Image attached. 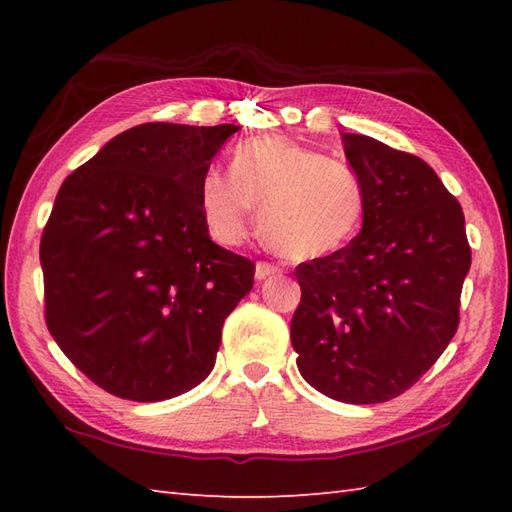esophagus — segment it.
Wrapping results in <instances>:
<instances>
[{"instance_id": "1", "label": "esophagus", "mask_w": 512, "mask_h": 512, "mask_svg": "<svg viewBox=\"0 0 512 512\" xmlns=\"http://www.w3.org/2000/svg\"><path fill=\"white\" fill-rule=\"evenodd\" d=\"M277 273H279V268L273 266V264H268V262H257V266H255V279L257 281H264V279L273 277Z\"/></svg>"}]
</instances>
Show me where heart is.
<instances>
[{"label": "heart", "mask_w": 512, "mask_h": 512, "mask_svg": "<svg viewBox=\"0 0 512 512\" xmlns=\"http://www.w3.org/2000/svg\"><path fill=\"white\" fill-rule=\"evenodd\" d=\"M259 209V231L279 255L310 262L339 253L361 231L365 189L358 173L286 136L237 145L231 171L204 169L200 209L211 235L242 244Z\"/></svg>", "instance_id": "heart-1"}]
</instances>
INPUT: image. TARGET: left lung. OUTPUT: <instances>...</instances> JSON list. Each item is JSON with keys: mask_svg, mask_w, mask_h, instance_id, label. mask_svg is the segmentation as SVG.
<instances>
[{"mask_svg": "<svg viewBox=\"0 0 512 512\" xmlns=\"http://www.w3.org/2000/svg\"><path fill=\"white\" fill-rule=\"evenodd\" d=\"M365 189L363 228L339 253L297 266V367L350 405L400 396L447 350L471 268L460 202L422 158L341 134Z\"/></svg>", "mask_w": 512, "mask_h": 512, "instance_id": "8db88e82", "label": "left lung"}]
</instances>
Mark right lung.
Here are the masks:
<instances>
[{"label": "right lung", "mask_w": 512, "mask_h": 512, "mask_svg": "<svg viewBox=\"0 0 512 512\" xmlns=\"http://www.w3.org/2000/svg\"><path fill=\"white\" fill-rule=\"evenodd\" d=\"M237 125L145 123L68 178L41 235L46 323L63 354L118 398L200 385L255 264L217 246L200 178Z\"/></svg>", "instance_id": "right-lung-1"}]
</instances>
